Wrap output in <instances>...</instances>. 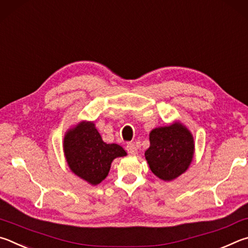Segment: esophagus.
<instances>
[{"instance_id": "34e87169", "label": "esophagus", "mask_w": 248, "mask_h": 248, "mask_svg": "<svg viewBox=\"0 0 248 248\" xmlns=\"http://www.w3.org/2000/svg\"><path fill=\"white\" fill-rule=\"evenodd\" d=\"M126 151H127V154L132 155H137V148H136V146L133 144V142H128V144L126 145Z\"/></svg>"}]
</instances>
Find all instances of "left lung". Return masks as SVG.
I'll return each mask as SVG.
<instances>
[{"label":"left lung","instance_id":"left-lung-1","mask_svg":"<svg viewBox=\"0 0 248 248\" xmlns=\"http://www.w3.org/2000/svg\"><path fill=\"white\" fill-rule=\"evenodd\" d=\"M149 140L145 157L155 175L172 181L187 170L194 154V140L187 128L180 123L155 128Z\"/></svg>","mask_w":248,"mask_h":248}]
</instances>
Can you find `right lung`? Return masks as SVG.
Here are the masks:
<instances>
[{"instance_id":"1","label":"right lung","mask_w":248,"mask_h":248,"mask_svg":"<svg viewBox=\"0 0 248 248\" xmlns=\"http://www.w3.org/2000/svg\"><path fill=\"white\" fill-rule=\"evenodd\" d=\"M64 153L71 170L93 185L106 179L113 159L126 155L121 146L106 144L89 122H82L66 134Z\"/></svg>"}]
</instances>
